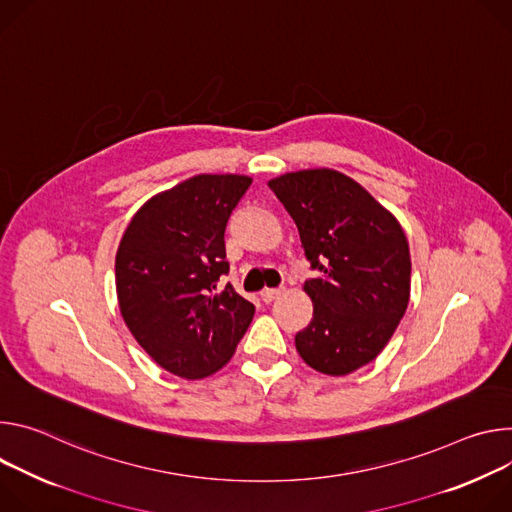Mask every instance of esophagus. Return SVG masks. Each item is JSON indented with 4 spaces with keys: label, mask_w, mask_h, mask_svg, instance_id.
I'll return each mask as SVG.
<instances>
[{
    "label": "esophagus",
    "mask_w": 512,
    "mask_h": 512,
    "mask_svg": "<svg viewBox=\"0 0 512 512\" xmlns=\"http://www.w3.org/2000/svg\"><path fill=\"white\" fill-rule=\"evenodd\" d=\"M278 295H280V289H264V291H260V299H262L264 303L274 301Z\"/></svg>",
    "instance_id": "obj_1"
}]
</instances>
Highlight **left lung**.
<instances>
[{"mask_svg": "<svg viewBox=\"0 0 512 512\" xmlns=\"http://www.w3.org/2000/svg\"><path fill=\"white\" fill-rule=\"evenodd\" d=\"M268 187L297 223L311 268L321 272L303 285L313 319L295 335L297 352L321 374L346 376L384 350L407 311V236L386 207L339 170H297Z\"/></svg>", "mask_w": 512, "mask_h": 512, "instance_id": "1", "label": "left lung"}]
</instances>
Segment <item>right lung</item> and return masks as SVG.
I'll return each mask as SVG.
<instances>
[{
  "label": "right lung",
  "instance_id": "obj_1",
  "mask_svg": "<svg viewBox=\"0 0 512 512\" xmlns=\"http://www.w3.org/2000/svg\"><path fill=\"white\" fill-rule=\"evenodd\" d=\"M252 179L197 175L150 197L132 217L116 254L122 317L166 372L199 380L232 360L254 305L227 274L225 225Z\"/></svg>",
  "mask_w": 512,
  "mask_h": 512
}]
</instances>
